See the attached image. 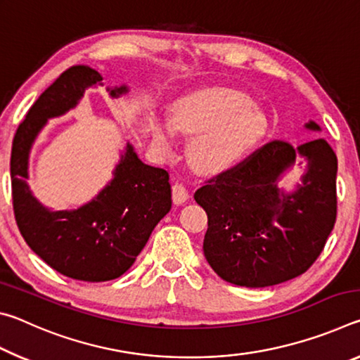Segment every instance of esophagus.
<instances>
[{"label": "esophagus", "instance_id": "34e87169", "mask_svg": "<svg viewBox=\"0 0 360 360\" xmlns=\"http://www.w3.org/2000/svg\"><path fill=\"white\" fill-rule=\"evenodd\" d=\"M172 197H173V203H174V205H182V203L187 202L191 195H188V191H187V188H186L184 186L178 184V182H176V184L173 186Z\"/></svg>", "mask_w": 360, "mask_h": 360}]
</instances>
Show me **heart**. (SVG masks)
<instances>
[{
    "mask_svg": "<svg viewBox=\"0 0 360 360\" xmlns=\"http://www.w3.org/2000/svg\"><path fill=\"white\" fill-rule=\"evenodd\" d=\"M176 131L197 135L191 144V160L205 173L233 167L259 141L265 119L257 109L249 108L245 95L233 90H205L176 103L172 111ZM154 141L163 150L173 144L168 125H154Z\"/></svg>",
    "mask_w": 360,
    "mask_h": 360,
    "instance_id": "obj_1",
    "label": "heart"
}]
</instances>
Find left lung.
I'll return each mask as SVG.
<instances>
[{"label":"left lung","mask_w":360,"mask_h":360,"mask_svg":"<svg viewBox=\"0 0 360 360\" xmlns=\"http://www.w3.org/2000/svg\"><path fill=\"white\" fill-rule=\"evenodd\" d=\"M321 130L318 124L304 125ZM302 155L309 160L292 194L276 181ZM337 155L326 139L294 148L275 139L195 192L208 214L203 252L227 283L266 288L300 276L319 257L337 221Z\"/></svg>","instance_id":"8db88e82"}]
</instances>
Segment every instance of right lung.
<instances>
[{
    "instance_id": "add662e5",
    "label": "right lung",
    "mask_w": 360,
    "mask_h": 360,
    "mask_svg": "<svg viewBox=\"0 0 360 360\" xmlns=\"http://www.w3.org/2000/svg\"><path fill=\"white\" fill-rule=\"evenodd\" d=\"M98 71L71 66L30 108L12 141V205L17 225L34 254L62 275L100 283L124 275L143 251L160 219L172 210L168 172L139 160L131 144L114 169V178L87 205L75 211H51L30 192L28 155L47 119L75 108L85 89L101 84ZM109 95L129 92L125 85Z\"/></svg>"
}]
</instances>
